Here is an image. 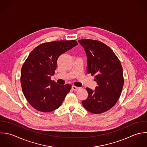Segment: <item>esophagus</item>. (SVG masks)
Masks as SVG:
<instances>
[{"instance_id":"obj_1","label":"esophagus","mask_w":147,"mask_h":147,"mask_svg":"<svg viewBox=\"0 0 147 147\" xmlns=\"http://www.w3.org/2000/svg\"><path fill=\"white\" fill-rule=\"evenodd\" d=\"M71 88H72V89H73V90H74V91H76V90H78V89H80V88H79V87H77V86H72Z\"/></svg>"}]
</instances>
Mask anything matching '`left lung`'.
Instances as JSON below:
<instances>
[{"mask_svg": "<svg viewBox=\"0 0 147 147\" xmlns=\"http://www.w3.org/2000/svg\"><path fill=\"white\" fill-rule=\"evenodd\" d=\"M87 56V72L95 75L97 86L86 88L88 98L84 108L92 114H101L117 102L124 85L123 68L113 51L104 43L94 40H78Z\"/></svg>", "mask_w": 147, "mask_h": 147, "instance_id": "8db88e82", "label": "left lung"}]
</instances>
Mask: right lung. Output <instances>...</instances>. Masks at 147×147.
<instances>
[{
    "instance_id": "add662e5",
    "label": "right lung",
    "mask_w": 147,
    "mask_h": 147,
    "mask_svg": "<svg viewBox=\"0 0 147 147\" xmlns=\"http://www.w3.org/2000/svg\"><path fill=\"white\" fill-rule=\"evenodd\" d=\"M77 45L75 40L52 41L42 44L30 52L22 66L20 81L26 98L36 110L51 112L62 103L71 86L60 85L51 78L59 56Z\"/></svg>"
}]
</instances>
